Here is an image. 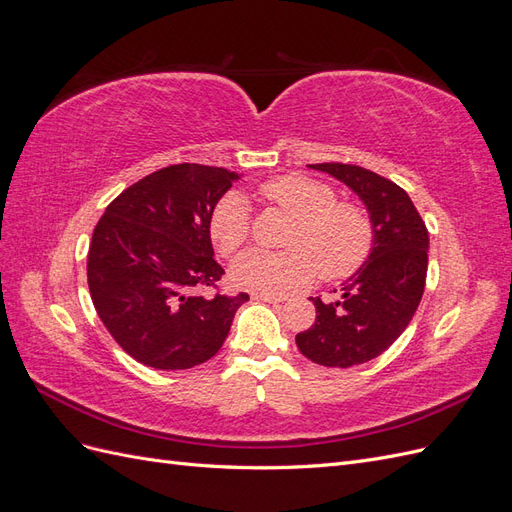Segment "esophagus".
<instances>
[{
    "mask_svg": "<svg viewBox=\"0 0 512 512\" xmlns=\"http://www.w3.org/2000/svg\"><path fill=\"white\" fill-rule=\"evenodd\" d=\"M254 299L265 303H284L288 297L286 294H254Z\"/></svg>",
    "mask_w": 512,
    "mask_h": 512,
    "instance_id": "obj_1",
    "label": "esophagus"
}]
</instances>
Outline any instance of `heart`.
Masks as SVG:
<instances>
[{"label":"heart","instance_id":"1","mask_svg":"<svg viewBox=\"0 0 512 512\" xmlns=\"http://www.w3.org/2000/svg\"><path fill=\"white\" fill-rule=\"evenodd\" d=\"M269 203L292 215L284 237L286 252L247 250L230 265V280L241 290L282 294L316 280H327L359 269L374 241L369 215L363 207L335 200L331 185L303 175H286L262 188ZM209 235L222 256L235 254L250 235V209L241 192L218 200L209 218Z\"/></svg>","mask_w":512,"mask_h":512}]
</instances>
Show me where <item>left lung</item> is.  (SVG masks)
Wrapping results in <instances>:
<instances>
[{"mask_svg": "<svg viewBox=\"0 0 512 512\" xmlns=\"http://www.w3.org/2000/svg\"><path fill=\"white\" fill-rule=\"evenodd\" d=\"M342 181L367 209L374 241L337 299L316 305V322L297 346L324 367H352L376 359L406 331L427 277L429 235L410 196L397 183L354 164H307Z\"/></svg>", "mask_w": 512, "mask_h": 512, "instance_id": "obj_1", "label": "left lung"}]
</instances>
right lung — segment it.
Listing matches in <instances>:
<instances>
[{"label": "right lung", "instance_id": "right-lung-1", "mask_svg": "<svg viewBox=\"0 0 512 512\" xmlns=\"http://www.w3.org/2000/svg\"><path fill=\"white\" fill-rule=\"evenodd\" d=\"M241 179L235 170L175 164L123 190L91 237L87 284L108 333L132 359L153 369H190L209 361L250 301L215 288L224 269L213 258L209 218Z\"/></svg>", "mask_w": 512, "mask_h": 512}]
</instances>
